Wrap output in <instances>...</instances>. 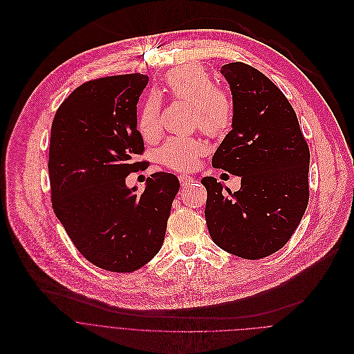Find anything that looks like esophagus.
<instances>
[{"label": "esophagus", "mask_w": 354, "mask_h": 354, "mask_svg": "<svg viewBox=\"0 0 354 354\" xmlns=\"http://www.w3.org/2000/svg\"><path fill=\"white\" fill-rule=\"evenodd\" d=\"M178 180H180L181 187H187V185H189V184L194 183V178H192L191 176H187V174H181V176L178 177Z\"/></svg>", "instance_id": "34e87169"}]
</instances>
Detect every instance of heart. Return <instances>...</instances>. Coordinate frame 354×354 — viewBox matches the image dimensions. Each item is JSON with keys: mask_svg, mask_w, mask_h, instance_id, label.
Wrapping results in <instances>:
<instances>
[{"mask_svg": "<svg viewBox=\"0 0 354 354\" xmlns=\"http://www.w3.org/2000/svg\"><path fill=\"white\" fill-rule=\"evenodd\" d=\"M166 86L176 100L195 107V122L210 136L225 135L234 117L233 102L227 92L216 88L214 78L199 65H184L167 74ZM162 106L158 96H149L138 117V128L144 138H155L162 128ZM206 147L199 139L174 136L159 149V160L169 169L192 170Z\"/></svg>", "mask_w": 354, "mask_h": 354, "instance_id": "1", "label": "heart"}]
</instances>
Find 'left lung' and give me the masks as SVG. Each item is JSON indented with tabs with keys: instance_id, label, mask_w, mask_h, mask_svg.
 Wrapping results in <instances>:
<instances>
[{
	"instance_id": "8db88e82",
	"label": "left lung",
	"mask_w": 354,
	"mask_h": 354,
	"mask_svg": "<svg viewBox=\"0 0 354 354\" xmlns=\"http://www.w3.org/2000/svg\"><path fill=\"white\" fill-rule=\"evenodd\" d=\"M234 117L212 166L241 177V188L205 177V218L222 250L261 259L283 247L308 205L310 149L295 109L268 77L248 64H225Z\"/></svg>"
}]
</instances>
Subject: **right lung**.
Masks as SVG:
<instances>
[{"label":"right lung","mask_w":354,"mask_h":354,"mask_svg":"<svg viewBox=\"0 0 354 354\" xmlns=\"http://www.w3.org/2000/svg\"><path fill=\"white\" fill-rule=\"evenodd\" d=\"M148 75L88 81L58 107L50 136L51 205L77 250L93 265L118 273L148 263L162 248L180 183L155 173L145 191L125 177L145 166L136 103Z\"/></svg>","instance_id":"add662e5"}]
</instances>
